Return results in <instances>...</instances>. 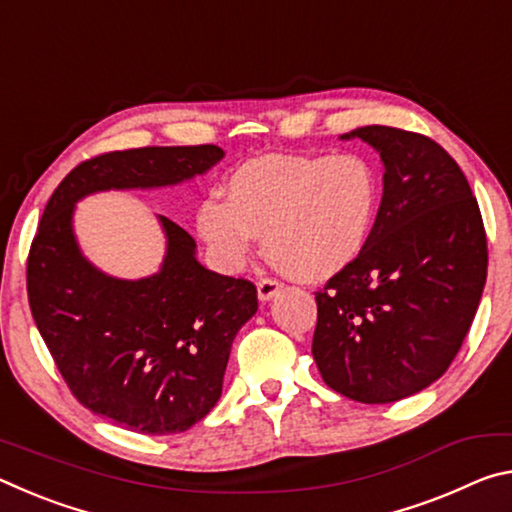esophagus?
Masks as SVG:
<instances>
[{"label":"esophagus","mask_w":512,"mask_h":512,"mask_svg":"<svg viewBox=\"0 0 512 512\" xmlns=\"http://www.w3.org/2000/svg\"><path fill=\"white\" fill-rule=\"evenodd\" d=\"M280 289H282V284L277 280H271V277H264V280L257 282V296L262 302L273 300L277 293H280Z\"/></svg>","instance_id":"1"}]
</instances>
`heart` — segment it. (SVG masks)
Returning <instances> with one entry per match:
<instances>
[{"instance_id":"heart-1","label":"heart","mask_w":512,"mask_h":512,"mask_svg":"<svg viewBox=\"0 0 512 512\" xmlns=\"http://www.w3.org/2000/svg\"><path fill=\"white\" fill-rule=\"evenodd\" d=\"M225 196L205 198L196 212V230L216 266L239 271L262 235L264 253L280 271L320 282L368 246L379 183L359 155H264L230 173Z\"/></svg>"}]
</instances>
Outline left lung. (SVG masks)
Returning a JSON list of instances; mask_svg holds the SVG:
<instances>
[{"label": "left lung", "instance_id": "8db88e82", "mask_svg": "<svg viewBox=\"0 0 512 512\" xmlns=\"http://www.w3.org/2000/svg\"><path fill=\"white\" fill-rule=\"evenodd\" d=\"M384 162L368 246L316 293L311 354L323 381L363 404L420 393L445 375L470 329L488 273V244L470 183L420 133L363 126Z\"/></svg>", "mask_w": 512, "mask_h": 512}]
</instances>
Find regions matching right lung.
Here are the masks:
<instances>
[{"label":"right lung","instance_id":"obj_1","mask_svg":"<svg viewBox=\"0 0 512 512\" xmlns=\"http://www.w3.org/2000/svg\"><path fill=\"white\" fill-rule=\"evenodd\" d=\"M223 155L214 144L103 153L69 171L42 212L27 262L33 320L76 400L124 429L167 436L212 411L257 289L205 268L192 235L167 216H158L167 239L158 273L106 275L81 253L74 205L108 189L180 185Z\"/></svg>","mask_w":512,"mask_h":512}]
</instances>
